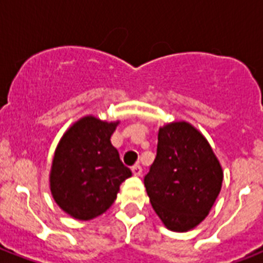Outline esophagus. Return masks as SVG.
<instances>
[{"label":"esophagus","mask_w":263,"mask_h":263,"mask_svg":"<svg viewBox=\"0 0 263 263\" xmlns=\"http://www.w3.org/2000/svg\"><path fill=\"white\" fill-rule=\"evenodd\" d=\"M132 173H134V176H140L142 175V166L140 165H134L131 168Z\"/></svg>","instance_id":"obj_1"}]
</instances>
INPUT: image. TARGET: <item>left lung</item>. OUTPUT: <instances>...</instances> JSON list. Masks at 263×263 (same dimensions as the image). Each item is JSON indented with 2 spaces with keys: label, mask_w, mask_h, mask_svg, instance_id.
I'll return each mask as SVG.
<instances>
[{
  "label": "left lung",
  "mask_w": 263,
  "mask_h": 263,
  "mask_svg": "<svg viewBox=\"0 0 263 263\" xmlns=\"http://www.w3.org/2000/svg\"><path fill=\"white\" fill-rule=\"evenodd\" d=\"M222 177L210 144L191 124L177 121L160 128L144 187L166 228L187 232L199 225L220 194Z\"/></svg>",
  "instance_id": "left-lung-1"
}]
</instances>
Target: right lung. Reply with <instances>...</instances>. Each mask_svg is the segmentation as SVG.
<instances>
[{"instance_id": "obj_1", "label": "right lung", "mask_w": 263, "mask_h": 263, "mask_svg": "<svg viewBox=\"0 0 263 263\" xmlns=\"http://www.w3.org/2000/svg\"><path fill=\"white\" fill-rule=\"evenodd\" d=\"M117 124L86 116L64 134L55 148L51 195L76 220H92L106 212L116 200L120 184L131 177L132 172L110 143Z\"/></svg>"}]
</instances>
